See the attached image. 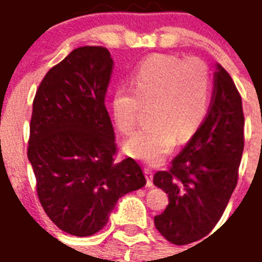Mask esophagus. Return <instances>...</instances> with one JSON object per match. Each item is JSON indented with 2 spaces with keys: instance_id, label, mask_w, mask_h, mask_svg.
Segmentation results:
<instances>
[{
  "instance_id": "obj_1",
  "label": "esophagus",
  "mask_w": 262,
  "mask_h": 262,
  "mask_svg": "<svg viewBox=\"0 0 262 262\" xmlns=\"http://www.w3.org/2000/svg\"><path fill=\"white\" fill-rule=\"evenodd\" d=\"M144 174H145V179H147V187H152V177H154L152 170L148 169V167H145Z\"/></svg>"
}]
</instances>
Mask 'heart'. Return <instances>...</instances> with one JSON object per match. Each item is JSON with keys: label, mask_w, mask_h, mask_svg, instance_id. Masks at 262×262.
I'll return each instance as SVG.
<instances>
[{"label": "heart", "mask_w": 262, "mask_h": 262, "mask_svg": "<svg viewBox=\"0 0 262 262\" xmlns=\"http://www.w3.org/2000/svg\"><path fill=\"white\" fill-rule=\"evenodd\" d=\"M132 89H119L114 95V122L118 130L130 135L139 122L141 104H154L152 126L129 137L123 149L141 162L158 165L173 149L176 140L188 141L202 125L209 107V73L198 59L154 55L136 69Z\"/></svg>", "instance_id": "heart-1"}]
</instances>
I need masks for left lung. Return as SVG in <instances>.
<instances>
[{
	"label": "left lung",
	"instance_id": "obj_1",
	"mask_svg": "<svg viewBox=\"0 0 262 262\" xmlns=\"http://www.w3.org/2000/svg\"><path fill=\"white\" fill-rule=\"evenodd\" d=\"M242 99L232 78L215 64L214 91L203 123L154 184L169 193V205L154 223L170 243L196 242L215 227L237 183L243 154Z\"/></svg>",
	"mask_w": 262,
	"mask_h": 262
}]
</instances>
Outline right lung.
<instances>
[{"label":"right lung","instance_id":"obj_1","mask_svg":"<svg viewBox=\"0 0 262 262\" xmlns=\"http://www.w3.org/2000/svg\"><path fill=\"white\" fill-rule=\"evenodd\" d=\"M114 60L103 47L74 49L47 73L35 93L27 157L39 202L61 231L91 236L118 199L147 183L135 159L115 162L105 108Z\"/></svg>","mask_w":262,"mask_h":262}]
</instances>
